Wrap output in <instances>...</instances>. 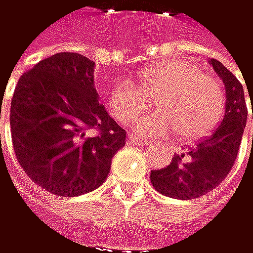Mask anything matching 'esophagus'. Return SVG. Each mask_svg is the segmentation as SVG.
Listing matches in <instances>:
<instances>
[{"label": "esophagus", "mask_w": 253, "mask_h": 253, "mask_svg": "<svg viewBox=\"0 0 253 253\" xmlns=\"http://www.w3.org/2000/svg\"><path fill=\"white\" fill-rule=\"evenodd\" d=\"M128 142L129 143H132V145H142V146H146L149 142L148 140H145V138H138V137H128Z\"/></svg>", "instance_id": "34e87169"}]
</instances>
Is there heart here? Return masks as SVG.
<instances>
[{
  "label": "heart",
  "mask_w": 253,
  "mask_h": 253,
  "mask_svg": "<svg viewBox=\"0 0 253 253\" xmlns=\"http://www.w3.org/2000/svg\"><path fill=\"white\" fill-rule=\"evenodd\" d=\"M155 98L157 110L134 122L143 135L178 132L184 142L201 140L217 126L225 110L220 84L192 61L168 58L145 69L138 85L121 81L111 87L108 107L118 122L126 125Z\"/></svg>",
  "instance_id": "1"
}]
</instances>
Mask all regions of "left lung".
Instances as JSON below:
<instances>
[{
    "mask_svg": "<svg viewBox=\"0 0 253 253\" xmlns=\"http://www.w3.org/2000/svg\"><path fill=\"white\" fill-rule=\"evenodd\" d=\"M210 63L226 89L222 124L196 148L181 155L175 154L168 168L151 172L155 190L173 199H196L216 188L234 166L246 126L248 107L242 83L219 60L211 58Z\"/></svg>",
    "mask_w": 253,
    "mask_h": 253,
    "instance_id": "8db88e82",
    "label": "left lung"
}]
</instances>
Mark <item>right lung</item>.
Segmentation results:
<instances>
[{"mask_svg":"<svg viewBox=\"0 0 253 253\" xmlns=\"http://www.w3.org/2000/svg\"><path fill=\"white\" fill-rule=\"evenodd\" d=\"M95 63L58 52L27 71L11 98L16 160L28 178L57 196H80L107 178L126 132L98 101Z\"/></svg>","mask_w":253,"mask_h":253,"instance_id":"add662e5","label":"right lung"}]
</instances>
